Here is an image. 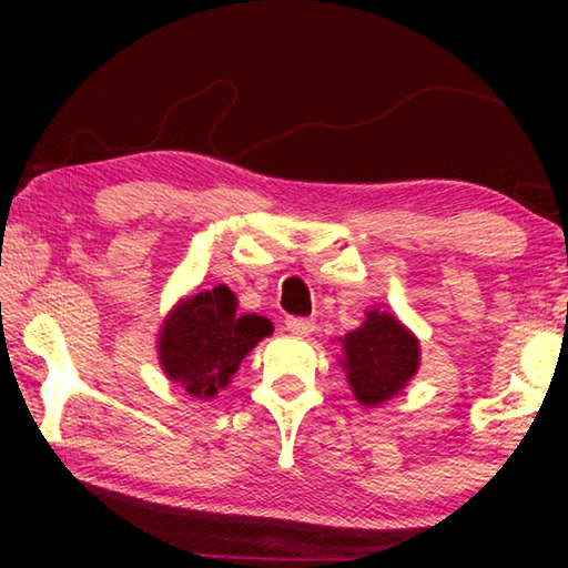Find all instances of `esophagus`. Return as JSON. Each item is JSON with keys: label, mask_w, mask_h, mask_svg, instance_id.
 <instances>
[{"label": "esophagus", "mask_w": 568, "mask_h": 568, "mask_svg": "<svg viewBox=\"0 0 568 568\" xmlns=\"http://www.w3.org/2000/svg\"><path fill=\"white\" fill-rule=\"evenodd\" d=\"M285 328L291 331L293 335H297V338H307V335L315 331V321H311V318H287Z\"/></svg>", "instance_id": "esophagus-1"}]
</instances>
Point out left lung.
Here are the masks:
<instances>
[{
    "instance_id": "1",
    "label": "left lung",
    "mask_w": 568,
    "mask_h": 568,
    "mask_svg": "<svg viewBox=\"0 0 568 568\" xmlns=\"http://www.w3.org/2000/svg\"><path fill=\"white\" fill-rule=\"evenodd\" d=\"M345 371L355 400L365 408L396 398L418 373L420 343L396 315L381 307L365 313L361 328L338 338Z\"/></svg>"
}]
</instances>
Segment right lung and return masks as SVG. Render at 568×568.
Returning <instances> with one entry per match:
<instances>
[{
	"instance_id": "obj_1",
	"label": "right lung",
	"mask_w": 568,
	"mask_h": 568,
	"mask_svg": "<svg viewBox=\"0 0 568 568\" xmlns=\"http://www.w3.org/2000/svg\"><path fill=\"white\" fill-rule=\"evenodd\" d=\"M273 333L263 315H237V297L227 285L197 291L162 321L158 361L165 376L192 398H215L233 381L245 355Z\"/></svg>"
}]
</instances>
